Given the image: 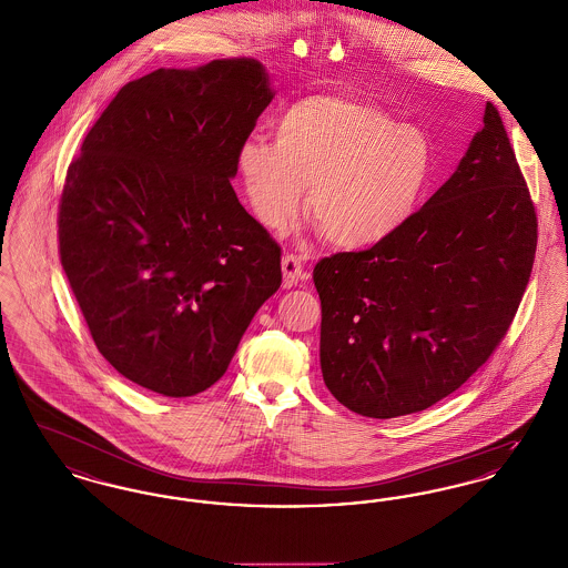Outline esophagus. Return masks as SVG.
<instances>
[{
	"label": "esophagus",
	"instance_id": "esophagus-1",
	"mask_svg": "<svg viewBox=\"0 0 568 568\" xmlns=\"http://www.w3.org/2000/svg\"><path fill=\"white\" fill-rule=\"evenodd\" d=\"M281 268H283V287H287V290L296 287L297 283L308 278V274L304 272V260L294 253H287L283 257Z\"/></svg>",
	"mask_w": 568,
	"mask_h": 568
}]
</instances>
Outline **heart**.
I'll list each match as a JSON object with an SVG mask.
<instances>
[{"mask_svg": "<svg viewBox=\"0 0 568 568\" xmlns=\"http://www.w3.org/2000/svg\"><path fill=\"white\" fill-rule=\"evenodd\" d=\"M236 172L257 221L285 230L304 202L329 244L366 251L419 215L434 181L433 142L371 102L315 93L274 125V142L248 138Z\"/></svg>", "mask_w": 568, "mask_h": 568, "instance_id": "1", "label": "heart"}]
</instances>
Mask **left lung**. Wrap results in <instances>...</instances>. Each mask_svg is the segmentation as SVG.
I'll use <instances>...</instances> for the list:
<instances>
[{
    "label": "left lung",
    "mask_w": 568,
    "mask_h": 568,
    "mask_svg": "<svg viewBox=\"0 0 568 568\" xmlns=\"http://www.w3.org/2000/svg\"><path fill=\"white\" fill-rule=\"evenodd\" d=\"M535 251L537 213L487 102L458 170L405 232L315 266L332 396L357 415L389 419L454 394L505 338Z\"/></svg>",
    "instance_id": "left-lung-1"
}]
</instances>
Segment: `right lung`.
<instances>
[{
	"instance_id": "right-lung-1",
	"label": "right lung",
	"mask_w": 568,
	"mask_h": 568,
	"mask_svg": "<svg viewBox=\"0 0 568 568\" xmlns=\"http://www.w3.org/2000/svg\"><path fill=\"white\" fill-rule=\"evenodd\" d=\"M272 98L255 59L160 68L116 93L68 168L61 266L98 349L140 387L209 389L281 287V246L230 183Z\"/></svg>"
}]
</instances>
